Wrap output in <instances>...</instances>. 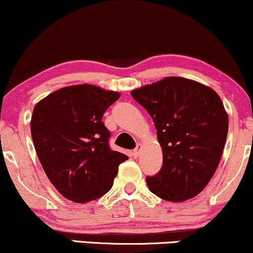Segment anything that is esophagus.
Here are the masks:
<instances>
[{"mask_svg":"<svg viewBox=\"0 0 253 253\" xmlns=\"http://www.w3.org/2000/svg\"><path fill=\"white\" fill-rule=\"evenodd\" d=\"M141 147H143V145H141L140 143H138V144H136V147H135V150L133 151V157H134V158H138L139 155H140Z\"/></svg>","mask_w":253,"mask_h":253,"instance_id":"1","label":"esophagus"}]
</instances>
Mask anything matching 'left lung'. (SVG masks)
<instances>
[{"mask_svg": "<svg viewBox=\"0 0 253 253\" xmlns=\"http://www.w3.org/2000/svg\"><path fill=\"white\" fill-rule=\"evenodd\" d=\"M151 115L163 151V167L147 177L161 199L183 202L205 189L221 159L228 115L210 86L183 77H165L130 91Z\"/></svg>", "mask_w": 253, "mask_h": 253, "instance_id": "obj_1", "label": "left lung"}]
</instances>
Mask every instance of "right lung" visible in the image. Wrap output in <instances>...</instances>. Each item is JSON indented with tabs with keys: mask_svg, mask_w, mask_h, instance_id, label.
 I'll list each match as a JSON object with an SVG mask.
<instances>
[{
	"mask_svg": "<svg viewBox=\"0 0 253 253\" xmlns=\"http://www.w3.org/2000/svg\"><path fill=\"white\" fill-rule=\"evenodd\" d=\"M120 92L92 84L64 86L36 104L31 133L46 176L65 199L86 203L113 187L128 157L109 149L103 113Z\"/></svg>",
	"mask_w": 253,
	"mask_h": 253,
	"instance_id": "right-lung-1",
	"label": "right lung"
}]
</instances>
